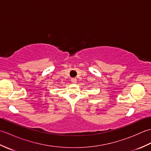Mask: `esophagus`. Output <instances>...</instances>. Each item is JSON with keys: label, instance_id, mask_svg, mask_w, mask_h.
<instances>
[{"label": "esophagus", "instance_id": "esophagus-1", "mask_svg": "<svg viewBox=\"0 0 151 151\" xmlns=\"http://www.w3.org/2000/svg\"><path fill=\"white\" fill-rule=\"evenodd\" d=\"M71 81V82L73 83V84H76V78H71V81Z\"/></svg>", "mask_w": 151, "mask_h": 151}]
</instances>
